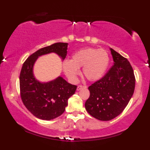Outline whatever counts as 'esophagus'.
Listing matches in <instances>:
<instances>
[{
	"label": "esophagus",
	"mask_w": 150,
	"mask_h": 150,
	"mask_svg": "<svg viewBox=\"0 0 150 150\" xmlns=\"http://www.w3.org/2000/svg\"><path fill=\"white\" fill-rule=\"evenodd\" d=\"M87 88V86H77V91H79V90H81L82 88Z\"/></svg>",
	"instance_id": "esophagus-1"
}]
</instances>
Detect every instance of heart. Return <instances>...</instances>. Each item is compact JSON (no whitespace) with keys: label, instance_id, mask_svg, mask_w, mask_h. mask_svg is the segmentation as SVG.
<instances>
[{"label":"heart","instance_id":"heart-1","mask_svg":"<svg viewBox=\"0 0 150 150\" xmlns=\"http://www.w3.org/2000/svg\"><path fill=\"white\" fill-rule=\"evenodd\" d=\"M109 56L105 50L86 47L75 52L71 60L62 63L63 71L68 78L75 81L82 68L83 74L90 81L100 79L106 73L109 64Z\"/></svg>","mask_w":150,"mask_h":150}]
</instances>
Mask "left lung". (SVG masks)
Returning a JSON list of instances; mask_svg holds the SVG:
<instances>
[{
    "label": "left lung",
    "mask_w": 150,
    "mask_h": 150,
    "mask_svg": "<svg viewBox=\"0 0 150 150\" xmlns=\"http://www.w3.org/2000/svg\"><path fill=\"white\" fill-rule=\"evenodd\" d=\"M113 65L104 77L89 86L85 107L90 115L101 121L117 117L133 95L135 77L127 59L110 48Z\"/></svg>",
    "instance_id": "1"
}]
</instances>
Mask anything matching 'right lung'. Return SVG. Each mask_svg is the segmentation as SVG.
Listing matches in <instances>:
<instances>
[{
	"label": "right lung",
	"mask_w": 150,
	"mask_h": 150,
	"mask_svg": "<svg viewBox=\"0 0 150 150\" xmlns=\"http://www.w3.org/2000/svg\"><path fill=\"white\" fill-rule=\"evenodd\" d=\"M67 47L68 43H56L41 48L23 64L20 75L21 98L27 109L39 119L50 120L62 115L77 86L68 83L61 76L47 82L40 81L34 75V65L39 57L51 53L56 54L64 60Z\"/></svg>",
	"instance_id": "right-lung-1"
}]
</instances>
